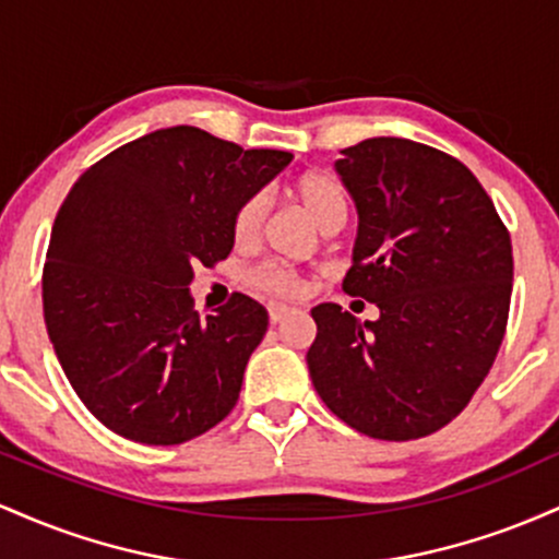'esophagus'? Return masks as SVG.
<instances>
[{
  "instance_id": "34e87169",
  "label": "esophagus",
  "mask_w": 559,
  "mask_h": 559,
  "mask_svg": "<svg viewBox=\"0 0 559 559\" xmlns=\"http://www.w3.org/2000/svg\"><path fill=\"white\" fill-rule=\"evenodd\" d=\"M267 312H271V323L275 325V323H281V320H284L286 316H292V307L271 305V307H267Z\"/></svg>"
}]
</instances>
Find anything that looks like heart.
<instances>
[{"label": "heart", "mask_w": 559, "mask_h": 559, "mask_svg": "<svg viewBox=\"0 0 559 559\" xmlns=\"http://www.w3.org/2000/svg\"><path fill=\"white\" fill-rule=\"evenodd\" d=\"M292 194L323 230L344 226L346 213H349V199H346L344 186L329 173H301L297 181L292 183ZM262 215H265V204H262L260 197L247 199L241 204L234 217L236 243H252L258 239ZM249 284L267 294H278V297H299L305 292L307 281L294 267L281 265V262H262L249 273Z\"/></svg>", "instance_id": "1"}]
</instances>
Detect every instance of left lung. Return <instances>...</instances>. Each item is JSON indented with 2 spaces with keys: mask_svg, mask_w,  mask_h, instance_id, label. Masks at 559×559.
I'll use <instances>...</instances> for the list:
<instances>
[{
  "mask_svg": "<svg viewBox=\"0 0 559 559\" xmlns=\"http://www.w3.org/2000/svg\"><path fill=\"white\" fill-rule=\"evenodd\" d=\"M336 170L357 204L342 288L373 301L357 320L312 307V386L370 439L409 441L457 418L502 346L512 294L510 230L460 159L409 139L346 146Z\"/></svg>",
  "mask_w": 559,
  "mask_h": 559,
  "instance_id": "obj_1",
  "label": "left lung"
}]
</instances>
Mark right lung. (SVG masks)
Masks as SVG:
<instances>
[{
  "instance_id": "obj_1",
  "label": "right lung",
  "mask_w": 559,
  "mask_h": 559,
  "mask_svg": "<svg viewBox=\"0 0 559 559\" xmlns=\"http://www.w3.org/2000/svg\"><path fill=\"white\" fill-rule=\"evenodd\" d=\"M292 152L241 150L194 126L163 128L94 163L62 202L44 262L49 342L102 426L170 447L239 402L267 310L234 294L199 318V265L234 249V217Z\"/></svg>"
}]
</instances>
